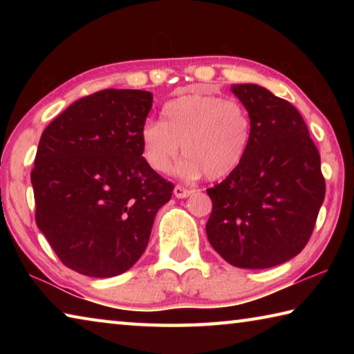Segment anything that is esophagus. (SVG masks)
Masks as SVG:
<instances>
[{
    "instance_id": "34e87169",
    "label": "esophagus",
    "mask_w": 354,
    "mask_h": 354,
    "mask_svg": "<svg viewBox=\"0 0 354 354\" xmlns=\"http://www.w3.org/2000/svg\"><path fill=\"white\" fill-rule=\"evenodd\" d=\"M173 194H175L176 198H187V196L192 195V190L183 187V185H175V189H173Z\"/></svg>"
}]
</instances>
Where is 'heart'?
Instances as JSON below:
<instances>
[{
  "label": "heart",
  "instance_id": "obj_1",
  "mask_svg": "<svg viewBox=\"0 0 354 354\" xmlns=\"http://www.w3.org/2000/svg\"><path fill=\"white\" fill-rule=\"evenodd\" d=\"M162 118L147 120L140 128L143 158L158 173L171 170L183 143L179 175L195 179L205 173L209 181H218L239 169L253 139L247 107L218 95L173 98L164 104Z\"/></svg>",
  "mask_w": 354,
  "mask_h": 354
}]
</instances>
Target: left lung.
Segmentation results:
<instances>
[{
	"label": "left lung",
	"mask_w": 354,
	"mask_h": 354,
	"mask_svg": "<svg viewBox=\"0 0 354 354\" xmlns=\"http://www.w3.org/2000/svg\"><path fill=\"white\" fill-rule=\"evenodd\" d=\"M232 93L247 107L253 139L239 169L207 189L212 248L239 268H268L292 259L313 234L325 200L320 154L289 101L256 84Z\"/></svg>",
	"instance_id": "obj_1"
}]
</instances>
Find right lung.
I'll list each match as a JSON object with an SVG mask.
<instances>
[{
  "label": "right lung",
  "instance_id": "right-lung-1",
  "mask_svg": "<svg viewBox=\"0 0 354 354\" xmlns=\"http://www.w3.org/2000/svg\"><path fill=\"white\" fill-rule=\"evenodd\" d=\"M147 91L106 88L75 101L40 137L31 183L35 223L64 266L86 277L129 270L173 184L142 156Z\"/></svg>",
  "mask_w": 354,
  "mask_h": 354
}]
</instances>
